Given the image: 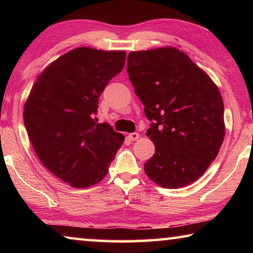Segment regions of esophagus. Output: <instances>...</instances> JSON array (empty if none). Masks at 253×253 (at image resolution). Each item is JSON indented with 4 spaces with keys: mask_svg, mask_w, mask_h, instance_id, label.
Segmentation results:
<instances>
[{
    "mask_svg": "<svg viewBox=\"0 0 253 253\" xmlns=\"http://www.w3.org/2000/svg\"><path fill=\"white\" fill-rule=\"evenodd\" d=\"M128 138H129V140H131V142H135V140L139 138V134L138 132H131V134L128 135Z\"/></svg>",
    "mask_w": 253,
    "mask_h": 253,
    "instance_id": "34e87169",
    "label": "esophagus"
}]
</instances>
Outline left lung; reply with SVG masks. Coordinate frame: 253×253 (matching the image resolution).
<instances>
[{"instance_id":"obj_1","label":"left lung","mask_w":253,"mask_h":253,"mask_svg":"<svg viewBox=\"0 0 253 253\" xmlns=\"http://www.w3.org/2000/svg\"><path fill=\"white\" fill-rule=\"evenodd\" d=\"M127 74L151 122L146 135L155 145L145 173L166 188L195 182L224 139L219 89L187 54L172 46L131 51Z\"/></svg>"}]
</instances>
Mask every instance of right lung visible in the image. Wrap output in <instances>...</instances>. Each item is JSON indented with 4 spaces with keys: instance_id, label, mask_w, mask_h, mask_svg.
<instances>
[{
    "instance_id": "obj_1",
    "label": "right lung",
    "mask_w": 253,
    "mask_h": 253,
    "mask_svg": "<svg viewBox=\"0 0 253 253\" xmlns=\"http://www.w3.org/2000/svg\"><path fill=\"white\" fill-rule=\"evenodd\" d=\"M124 51L81 46L38 77L23 121L42 164L74 187L99 183L125 139L109 124H96L99 97L125 65Z\"/></svg>"
}]
</instances>
